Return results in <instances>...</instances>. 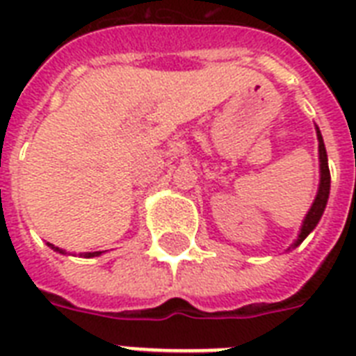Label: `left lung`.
Returning <instances> with one entry per match:
<instances>
[{"label":"left lung","mask_w":356,"mask_h":356,"mask_svg":"<svg viewBox=\"0 0 356 356\" xmlns=\"http://www.w3.org/2000/svg\"><path fill=\"white\" fill-rule=\"evenodd\" d=\"M316 136H318V155H320V184H318V192H316L314 203L307 212V216L303 220V225L299 229V234L296 238V242L292 243L293 249L298 248L299 243L303 242L305 238L309 236L312 231L316 229L318 222L323 216V211H325L327 201H329V192H331V172H329V162H327V151L325 144H323V136L320 133V127L316 125Z\"/></svg>","instance_id":"8db88e82"}]
</instances>
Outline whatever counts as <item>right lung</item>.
Returning <instances> with one entry per match:
<instances>
[{"instance_id":"add662e5","label":"right lung","mask_w":356,"mask_h":356,"mask_svg":"<svg viewBox=\"0 0 356 356\" xmlns=\"http://www.w3.org/2000/svg\"><path fill=\"white\" fill-rule=\"evenodd\" d=\"M47 245H49V248H51L53 251H57V253L66 254V251H64V249L55 248V245H53V243H47ZM99 254H102V251H94V253H83V254H81V257H85V259H92V257H99Z\"/></svg>"}]
</instances>
